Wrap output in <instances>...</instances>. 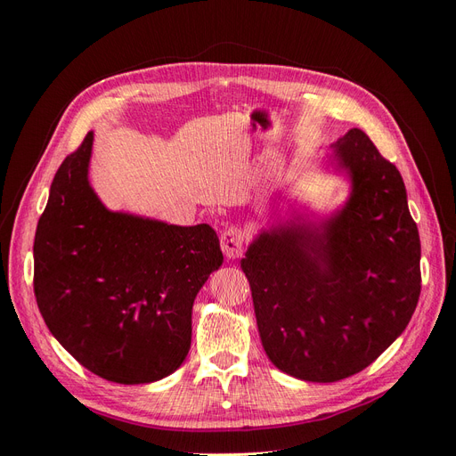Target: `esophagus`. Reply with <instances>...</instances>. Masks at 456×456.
Here are the masks:
<instances>
[{"label": "esophagus", "instance_id": "34e87169", "mask_svg": "<svg viewBox=\"0 0 456 456\" xmlns=\"http://www.w3.org/2000/svg\"><path fill=\"white\" fill-rule=\"evenodd\" d=\"M220 249H223L224 256L230 260L240 258L245 251V233L241 232V228L232 226L224 230L223 236H220Z\"/></svg>", "mask_w": 456, "mask_h": 456}]
</instances>
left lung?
<instances>
[{"instance_id":"obj_1","label":"left lung","mask_w":456,"mask_h":456,"mask_svg":"<svg viewBox=\"0 0 456 456\" xmlns=\"http://www.w3.org/2000/svg\"><path fill=\"white\" fill-rule=\"evenodd\" d=\"M325 169L348 196L325 215L291 209L262 226L241 258L268 360L308 382L370 365L403 333L420 295V238L395 165L350 129Z\"/></svg>"}]
</instances>
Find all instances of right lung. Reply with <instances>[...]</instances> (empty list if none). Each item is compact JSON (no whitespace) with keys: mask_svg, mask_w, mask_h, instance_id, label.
Masks as SVG:
<instances>
[{"mask_svg":"<svg viewBox=\"0 0 456 456\" xmlns=\"http://www.w3.org/2000/svg\"><path fill=\"white\" fill-rule=\"evenodd\" d=\"M93 131L54 175L34 240V293L51 335L118 384L169 377L191 344V306L223 266L209 224L112 211L89 181Z\"/></svg>","mask_w":456,"mask_h":456,"instance_id":"right-lung-1","label":"right lung"}]
</instances>
